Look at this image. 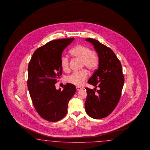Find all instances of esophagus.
<instances>
[{
  "instance_id": "obj_1",
  "label": "esophagus",
  "mask_w": 150,
  "mask_h": 150,
  "mask_svg": "<svg viewBox=\"0 0 150 150\" xmlns=\"http://www.w3.org/2000/svg\"><path fill=\"white\" fill-rule=\"evenodd\" d=\"M76 88V90L77 91H80V90H82V88L80 87L77 86Z\"/></svg>"
}]
</instances>
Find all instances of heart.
<instances>
[{"label": "heart", "mask_w": 150, "mask_h": 150, "mask_svg": "<svg viewBox=\"0 0 150 150\" xmlns=\"http://www.w3.org/2000/svg\"><path fill=\"white\" fill-rule=\"evenodd\" d=\"M70 54L73 57L82 59V67H86L90 70H93L97 68L99 58L95 52H92L86 45H78L70 50ZM60 65L64 70L69 68V59L67 56L63 54L60 57ZM87 76L86 70L73 72L66 77L67 81L76 86H81Z\"/></svg>", "instance_id": "b5f03b06"}]
</instances>
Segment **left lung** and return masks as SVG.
I'll list each match as a JSON object with an SVG mask.
<instances>
[{
    "label": "left lung",
    "instance_id": "8db88e82",
    "mask_svg": "<svg viewBox=\"0 0 150 150\" xmlns=\"http://www.w3.org/2000/svg\"><path fill=\"white\" fill-rule=\"evenodd\" d=\"M90 42L99 58L98 68L92 75L88 83L100 88H86L87 96L85 103L86 113L94 119L107 117L118 105L124 83L122 65L113 51L93 38H86Z\"/></svg>",
    "mask_w": 150,
    "mask_h": 150
}]
</instances>
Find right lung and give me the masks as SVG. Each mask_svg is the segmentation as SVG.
Listing matches in <instances>:
<instances>
[{
	"label": "right lung",
	"mask_w": 150,
	"mask_h": 150,
	"mask_svg": "<svg viewBox=\"0 0 150 150\" xmlns=\"http://www.w3.org/2000/svg\"><path fill=\"white\" fill-rule=\"evenodd\" d=\"M74 38L50 41L35 50L28 67L27 87L37 113L46 120L55 122L67 113L68 103L76 87L67 83L57 90L55 84L62 74L60 57Z\"/></svg>",
	"instance_id": "obj_1"
}]
</instances>
